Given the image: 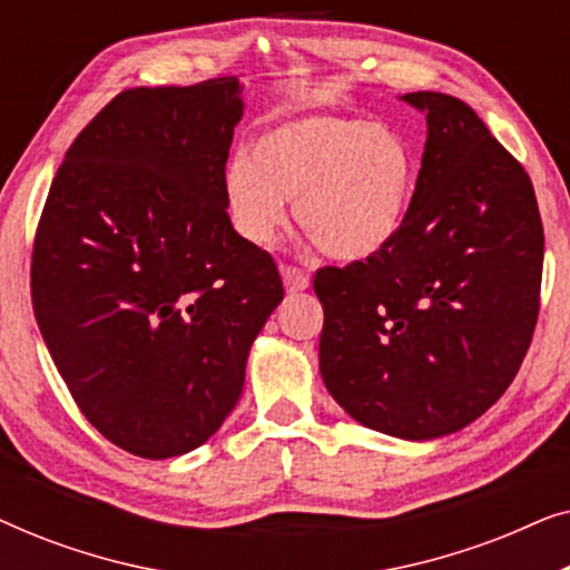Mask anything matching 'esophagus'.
I'll return each instance as SVG.
<instances>
[{
  "instance_id": "1",
  "label": "esophagus",
  "mask_w": 570,
  "mask_h": 570,
  "mask_svg": "<svg viewBox=\"0 0 570 570\" xmlns=\"http://www.w3.org/2000/svg\"><path fill=\"white\" fill-rule=\"evenodd\" d=\"M283 279H285V287L291 293L306 291V287H308V275L303 269L293 267V264H283Z\"/></svg>"
}]
</instances>
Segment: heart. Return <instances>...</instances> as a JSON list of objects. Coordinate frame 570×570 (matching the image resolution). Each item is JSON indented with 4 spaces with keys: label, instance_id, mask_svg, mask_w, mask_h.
I'll return each mask as SVG.
<instances>
[{
    "label": "heart",
    "instance_id": "b5f03b06",
    "mask_svg": "<svg viewBox=\"0 0 570 570\" xmlns=\"http://www.w3.org/2000/svg\"><path fill=\"white\" fill-rule=\"evenodd\" d=\"M415 153L400 131L340 114L295 116L264 129L252 158L225 166L233 228L269 246L295 223L334 262H365L394 244L415 197Z\"/></svg>",
    "mask_w": 570,
    "mask_h": 570
}]
</instances>
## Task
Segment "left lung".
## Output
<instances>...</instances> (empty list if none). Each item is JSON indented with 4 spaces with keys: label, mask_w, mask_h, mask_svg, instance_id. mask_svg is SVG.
<instances>
[{
    "label": "left lung",
    "mask_w": 570,
    "mask_h": 570,
    "mask_svg": "<svg viewBox=\"0 0 570 570\" xmlns=\"http://www.w3.org/2000/svg\"><path fill=\"white\" fill-rule=\"evenodd\" d=\"M402 100L428 119L415 197L392 246L314 275L318 368L357 423L428 441L470 425L521 368L544 230L532 178L464 100Z\"/></svg>",
    "instance_id": "obj_1"
}]
</instances>
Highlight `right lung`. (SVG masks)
<instances>
[{
    "mask_svg": "<svg viewBox=\"0 0 570 570\" xmlns=\"http://www.w3.org/2000/svg\"><path fill=\"white\" fill-rule=\"evenodd\" d=\"M238 92L236 77L119 92L67 150L36 228L30 298L53 365L92 428L142 459L223 425L285 295L225 207Z\"/></svg>",
    "mask_w": 570,
    "mask_h": 570,
    "instance_id": "add662e5",
    "label": "right lung"
}]
</instances>
